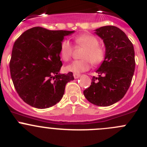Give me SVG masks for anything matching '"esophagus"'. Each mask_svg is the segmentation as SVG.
I'll use <instances>...</instances> for the list:
<instances>
[{
	"label": "esophagus",
	"instance_id": "1",
	"mask_svg": "<svg viewBox=\"0 0 147 147\" xmlns=\"http://www.w3.org/2000/svg\"><path fill=\"white\" fill-rule=\"evenodd\" d=\"M73 76H74V78H75V79H78V78H79L80 77V74L75 73L73 75Z\"/></svg>",
	"mask_w": 147,
	"mask_h": 147
}]
</instances>
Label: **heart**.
I'll list each match as a JSON object with an SVG mask.
<instances>
[{
    "label": "heart",
    "mask_w": 147,
    "mask_h": 147,
    "mask_svg": "<svg viewBox=\"0 0 147 147\" xmlns=\"http://www.w3.org/2000/svg\"><path fill=\"white\" fill-rule=\"evenodd\" d=\"M77 46L84 47L82 54V60H76L67 66L66 69L75 73H81L88 70L92 64H101L105 58V50L99 45V40L94 35L83 34L75 38ZM73 47L68 40H64L61 42L60 55L61 58L67 61L72 55Z\"/></svg>",
    "instance_id": "obj_1"
}]
</instances>
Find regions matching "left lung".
<instances>
[{
    "label": "left lung",
    "instance_id": "obj_1",
    "mask_svg": "<svg viewBox=\"0 0 147 147\" xmlns=\"http://www.w3.org/2000/svg\"><path fill=\"white\" fill-rule=\"evenodd\" d=\"M94 33L103 40L105 58L96 70L98 77L92 78L91 85L83 93L93 105L107 107L121 100L129 87L135 69L134 46L115 26H103Z\"/></svg>",
    "mask_w": 147,
    "mask_h": 147
}]
</instances>
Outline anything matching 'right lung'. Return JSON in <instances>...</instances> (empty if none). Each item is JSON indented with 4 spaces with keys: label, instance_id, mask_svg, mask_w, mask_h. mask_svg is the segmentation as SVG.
I'll return each mask as SVG.
<instances>
[{
    "label": "right lung",
    "instance_id": "1",
    "mask_svg": "<svg viewBox=\"0 0 147 147\" xmlns=\"http://www.w3.org/2000/svg\"><path fill=\"white\" fill-rule=\"evenodd\" d=\"M75 31L50 30L35 27L23 32L12 50L10 71L20 98L28 105L46 109L63 98L72 72L60 74V48L65 36Z\"/></svg>",
    "mask_w": 147,
    "mask_h": 147
}]
</instances>
